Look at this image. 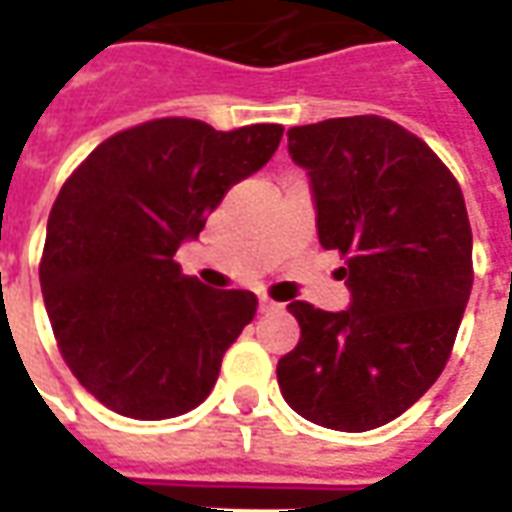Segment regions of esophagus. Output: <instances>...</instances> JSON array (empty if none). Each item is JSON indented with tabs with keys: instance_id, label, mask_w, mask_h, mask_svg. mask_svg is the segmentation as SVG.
<instances>
[{
	"instance_id": "1",
	"label": "esophagus",
	"mask_w": 512,
	"mask_h": 512,
	"mask_svg": "<svg viewBox=\"0 0 512 512\" xmlns=\"http://www.w3.org/2000/svg\"><path fill=\"white\" fill-rule=\"evenodd\" d=\"M277 302H271V299H266V296H260V302H257V310L260 313H271V310H277Z\"/></svg>"
}]
</instances>
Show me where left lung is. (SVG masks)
I'll list each match as a JSON object with an SVG mask.
<instances>
[{
  "label": "left lung",
  "mask_w": 512,
  "mask_h": 512,
  "mask_svg": "<svg viewBox=\"0 0 512 512\" xmlns=\"http://www.w3.org/2000/svg\"><path fill=\"white\" fill-rule=\"evenodd\" d=\"M307 171L318 241L346 255L349 307L291 302L302 338L280 357L285 402L307 421L366 432L441 377L471 296V227L457 180L421 138L380 116L288 130Z\"/></svg>",
  "instance_id": "1"
}]
</instances>
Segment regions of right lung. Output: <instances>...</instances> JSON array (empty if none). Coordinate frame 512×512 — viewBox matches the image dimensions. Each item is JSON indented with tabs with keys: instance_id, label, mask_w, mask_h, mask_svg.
<instances>
[{
	"instance_id": "right-lung-1",
	"label": "right lung",
	"mask_w": 512,
	"mask_h": 512,
	"mask_svg": "<svg viewBox=\"0 0 512 512\" xmlns=\"http://www.w3.org/2000/svg\"><path fill=\"white\" fill-rule=\"evenodd\" d=\"M280 138V124L219 132L194 119L146 121L96 146L60 188L41 291L60 355L105 407L160 421L213 391L257 299L182 277L174 255Z\"/></svg>"
}]
</instances>
